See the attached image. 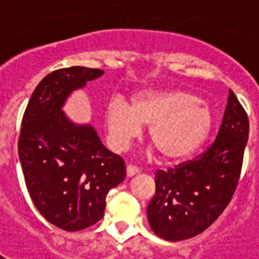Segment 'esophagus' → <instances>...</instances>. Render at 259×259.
Listing matches in <instances>:
<instances>
[{"label":"esophagus","instance_id":"obj_1","mask_svg":"<svg viewBox=\"0 0 259 259\" xmlns=\"http://www.w3.org/2000/svg\"><path fill=\"white\" fill-rule=\"evenodd\" d=\"M139 172H140L139 167L134 166V164H128L127 166V176H130V178L134 175H136V174H139Z\"/></svg>","mask_w":259,"mask_h":259}]
</instances>
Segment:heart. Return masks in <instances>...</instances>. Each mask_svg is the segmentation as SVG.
<instances>
[{"mask_svg": "<svg viewBox=\"0 0 259 259\" xmlns=\"http://www.w3.org/2000/svg\"><path fill=\"white\" fill-rule=\"evenodd\" d=\"M106 120L115 145L124 146L150 124L148 139L166 161L188 157L211 132L214 118L201 98L184 91L143 93L132 107L114 98L107 105Z\"/></svg>", "mask_w": 259, "mask_h": 259, "instance_id": "1", "label": "heart"}]
</instances>
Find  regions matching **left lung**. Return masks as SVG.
<instances>
[{"label":"left lung","mask_w":259,"mask_h":259,"mask_svg":"<svg viewBox=\"0 0 259 259\" xmlns=\"http://www.w3.org/2000/svg\"><path fill=\"white\" fill-rule=\"evenodd\" d=\"M248 136V114L230 89L214 143L194 159L155 172V193L146 211L157 236L182 241L217 221L239 184Z\"/></svg>","instance_id":"left-lung-1"}]
</instances>
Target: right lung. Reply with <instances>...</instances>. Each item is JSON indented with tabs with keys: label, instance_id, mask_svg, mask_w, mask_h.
<instances>
[{
	"label": "right lung",
	"instance_id": "right-lung-1",
	"mask_svg": "<svg viewBox=\"0 0 259 259\" xmlns=\"http://www.w3.org/2000/svg\"><path fill=\"white\" fill-rule=\"evenodd\" d=\"M102 74L81 66L53 71L22 119L18 152L31 200L49 223L68 232L101 221L107 192L125 178L123 158L105 148L93 127L71 123L61 109L74 89Z\"/></svg>",
	"mask_w": 259,
	"mask_h": 259
}]
</instances>
